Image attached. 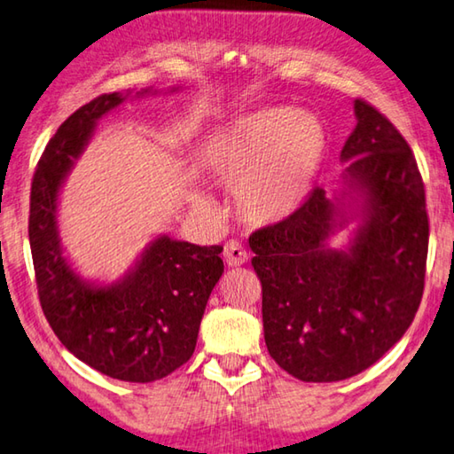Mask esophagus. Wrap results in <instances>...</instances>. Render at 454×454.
Returning <instances> with one entry per match:
<instances>
[{"mask_svg": "<svg viewBox=\"0 0 454 454\" xmlns=\"http://www.w3.org/2000/svg\"><path fill=\"white\" fill-rule=\"evenodd\" d=\"M223 257H225V263L229 267H239L243 265L245 262H247V251H245V247L241 243L237 241H229L225 245V254H223Z\"/></svg>", "mask_w": 454, "mask_h": 454, "instance_id": "34e87169", "label": "esophagus"}]
</instances>
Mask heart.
<instances>
[{
    "label": "heart",
    "mask_w": 454,
    "mask_h": 454,
    "mask_svg": "<svg viewBox=\"0 0 454 454\" xmlns=\"http://www.w3.org/2000/svg\"><path fill=\"white\" fill-rule=\"evenodd\" d=\"M328 154L322 121L306 110L265 108L215 132L203 151L213 181L233 191L237 213L255 227L286 223L303 209ZM192 203L211 209L195 192Z\"/></svg>",
    "instance_id": "1"
}]
</instances>
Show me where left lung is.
<instances>
[{"instance_id":"obj_1","label":"left lung","mask_w":454,"mask_h":454,"mask_svg":"<svg viewBox=\"0 0 454 454\" xmlns=\"http://www.w3.org/2000/svg\"><path fill=\"white\" fill-rule=\"evenodd\" d=\"M356 129L333 197L316 187L303 209L249 237L262 281L265 346L303 382H338L372 366L420 306L428 251L425 184L388 118L354 100ZM358 220L346 248L331 237Z\"/></svg>"}]
</instances>
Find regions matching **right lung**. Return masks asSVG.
<instances>
[{
    "label": "right lung",
    "instance_id": "add662e5",
    "mask_svg": "<svg viewBox=\"0 0 454 454\" xmlns=\"http://www.w3.org/2000/svg\"><path fill=\"white\" fill-rule=\"evenodd\" d=\"M130 94L98 96L50 138L32 181L27 231L43 316L66 350L116 380L145 384L175 372L195 352L207 301L223 276V247L159 235L113 284L82 278L72 267L59 239V191L96 122ZM145 94L157 90L145 88L135 98Z\"/></svg>",
    "mask_w": 454,
    "mask_h": 454
}]
</instances>
